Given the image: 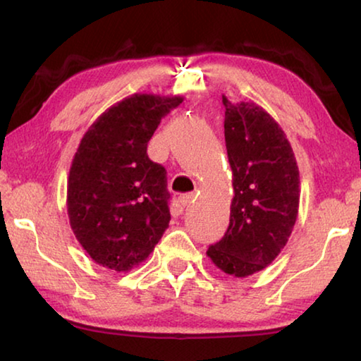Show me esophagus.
Listing matches in <instances>:
<instances>
[{
    "label": "esophagus",
    "mask_w": 361,
    "mask_h": 361,
    "mask_svg": "<svg viewBox=\"0 0 361 361\" xmlns=\"http://www.w3.org/2000/svg\"><path fill=\"white\" fill-rule=\"evenodd\" d=\"M192 199H194V194H192V192L183 194V195H180V204H181L183 207H188L189 204L192 202Z\"/></svg>",
    "instance_id": "1"
}]
</instances>
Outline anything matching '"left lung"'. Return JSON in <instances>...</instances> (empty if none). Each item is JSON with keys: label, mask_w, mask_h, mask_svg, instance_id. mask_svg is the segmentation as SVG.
Instances as JSON below:
<instances>
[{"label": "left lung", "mask_w": 361, "mask_h": 361, "mask_svg": "<svg viewBox=\"0 0 361 361\" xmlns=\"http://www.w3.org/2000/svg\"><path fill=\"white\" fill-rule=\"evenodd\" d=\"M223 105L234 197L229 228L207 256L219 271L243 279L266 269L288 242L301 181L288 138L264 108L224 95Z\"/></svg>", "instance_id": "obj_1"}]
</instances>
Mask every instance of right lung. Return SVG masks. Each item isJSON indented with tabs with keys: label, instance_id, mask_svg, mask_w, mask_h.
I'll return each instance as SVG.
<instances>
[{
	"label": "right lung",
	"instance_id": "add662e5",
	"mask_svg": "<svg viewBox=\"0 0 361 361\" xmlns=\"http://www.w3.org/2000/svg\"><path fill=\"white\" fill-rule=\"evenodd\" d=\"M181 95L133 94L84 133L71 161L66 210L78 242L97 264L129 272L169 228L166 169L146 154L164 116Z\"/></svg>",
	"mask_w": 361,
	"mask_h": 361
}]
</instances>
